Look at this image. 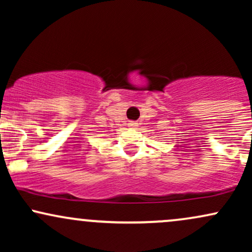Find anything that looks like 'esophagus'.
<instances>
[{
  "label": "esophagus",
  "instance_id": "esophagus-1",
  "mask_svg": "<svg viewBox=\"0 0 252 252\" xmlns=\"http://www.w3.org/2000/svg\"><path fill=\"white\" fill-rule=\"evenodd\" d=\"M128 126H129V128H131V129H136V128H137V126H138V123L132 122V121H131V122H129Z\"/></svg>",
  "mask_w": 252,
  "mask_h": 252
}]
</instances>
